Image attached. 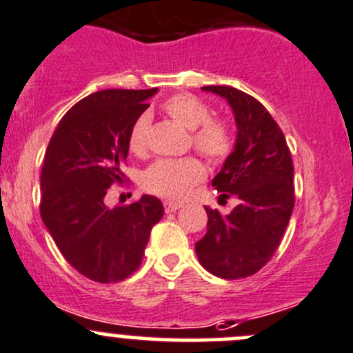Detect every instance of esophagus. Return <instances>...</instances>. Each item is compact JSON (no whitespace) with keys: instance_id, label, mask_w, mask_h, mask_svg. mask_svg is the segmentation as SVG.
Returning <instances> with one entry per match:
<instances>
[{"instance_id":"34e87169","label":"esophagus","mask_w":353,"mask_h":353,"mask_svg":"<svg viewBox=\"0 0 353 353\" xmlns=\"http://www.w3.org/2000/svg\"><path fill=\"white\" fill-rule=\"evenodd\" d=\"M183 207V203H177V201H163V208H165V212H176L179 210V208Z\"/></svg>"}]
</instances>
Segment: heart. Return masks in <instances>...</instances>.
<instances>
[{
	"mask_svg": "<svg viewBox=\"0 0 353 353\" xmlns=\"http://www.w3.org/2000/svg\"><path fill=\"white\" fill-rule=\"evenodd\" d=\"M163 112L172 121L191 131V145L212 162H224L236 146L234 129L224 117H212L208 103L191 93L174 94L162 103ZM152 115L143 112L129 129V148L134 153H145L150 145ZM205 177V167L194 157L186 159H160L143 174V188L159 196H188Z\"/></svg>",
	"mask_w": 353,
	"mask_h": 353,
	"instance_id": "obj_1",
	"label": "heart"
}]
</instances>
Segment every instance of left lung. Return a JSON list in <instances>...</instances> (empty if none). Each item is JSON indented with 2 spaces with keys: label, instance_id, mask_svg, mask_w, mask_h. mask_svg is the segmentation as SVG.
<instances>
[{
  "label": "left lung",
  "instance_id": "1",
  "mask_svg": "<svg viewBox=\"0 0 353 353\" xmlns=\"http://www.w3.org/2000/svg\"><path fill=\"white\" fill-rule=\"evenodd\" d=\"M225 98L234 112L238 139L212 186L221 196H236L229 215L205 208L207 234L196 241L200 263L217 278L255 274L272 259L293 207V160L278 122L259 100L231 85H203Z\"/></svg>",
  "mask_w": 353,
  "mask_h": 353
}]
</instances>
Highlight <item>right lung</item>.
<instances>
[{
	"mask_svg": "<svg viewBox=\"0 0 353 353\" xmlns=\"http://www.w3.org/2000/svg\"><path fill=\"white\" fill-rule=\"evenodd\" d=\"M153 90H103L75 103L54 129L41 170V217L58 250L77 272L117 283L138 271L162 201L150 194L128 207L103 198L122 183L129 129L148 108Z\"/></svg>",
	"mask_w": 353,
	"mask_h": 353,
	"instance_id": "right-lung-1",
	"label": "right lung"
}]
</instances>
